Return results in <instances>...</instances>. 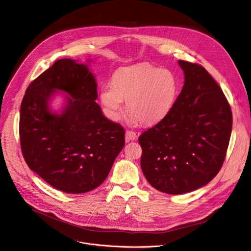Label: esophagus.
Segmentation results:
<instances>
[{"label":"esophagus","instance_id":"34e87169","mask_svg":"<svg viewBox=\"0 0 251 251\" xmlns=\"http://www.w3.org/2000/svg\"><path fill=\"white\" fill-rule=\"evenodd\" d=\"M137 139V134L134 132V131H126V134H125V139L126 141H130V140H135Z\"/></svg>","mask_w":251,"mask_h":251}]
</instances>
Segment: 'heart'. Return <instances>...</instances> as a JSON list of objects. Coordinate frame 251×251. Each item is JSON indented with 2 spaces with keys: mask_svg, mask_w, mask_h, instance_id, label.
Wrapping results in <instances>:
<instances>
[{
  "mask_svg": "<svg viewBox=\"0 0 251 251\" xmlns=\"http://www.w3.org/2000/svg\"><path fill=\"white\" fill-rule=\"evenodd\" d=\"M179 90L173 71L150 64L123 67L112 77V83L100 89V101L107 115L117 120L126 100L132 121L152 125L163 120L172 110Z\"/></svg>",
  "mask_w": 251,
  "mask_h": 251,
  "instance_id": "1",
  "label": "heart"
}]
</instances>
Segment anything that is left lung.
<instances>
[{"label": "left lung", "mask_w": 251, "mask_h": 251, "mask_svg": "<svg viewBox=\"0 0 251 251\" xmlns=\"http://www.w3.org/2000/svg\"><path fill=\"white\" fill-rule=\"evenodd\" d=\"M185 82L172 110L139 138L148 183L168 195L204 187L223 167L232 112L221 86L201 65L179 60Z\"/></svg>", "instance_id": "1"}]
</instances>
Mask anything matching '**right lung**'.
I'll return each instance as SVG.
<instances>
[{"instance_id":"obj_1","label":"right lung","mask_w":251,"mask_h":251,"mask_svg":"<svg viewBox=\"0 0 251 251\" xmlns=\"http://www.w3.org/2000/svg\"><path fill=\"white\" fill-rule=\"evenodd\" d=\"M58 91L71 96L60 113L50 107ZM96 99L88 65L70 58L56 60L26 90L19 123L22 153L28 167L58 191L84 194L99 187L124 147L123 127L103 114Z\"/></svg>"}]
</instances>
